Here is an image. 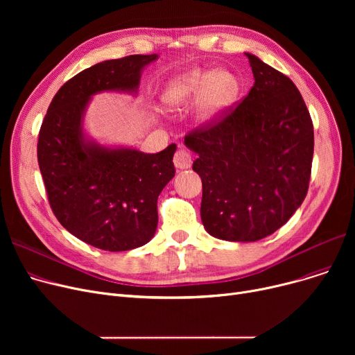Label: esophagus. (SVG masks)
Masks as SVG:
<instances>
[{"mask_svg":"<svg viewBox=\"0 0 355 355\" xmlns=\"http://www.w3.org/2000/svg\"><path fill=\"white\" fill-rule=\"evenodd\" d=\"M191 155L185 151V149H178L174 155V165L178 170H187L191 166Z\"/></svg>","mask_w":355,"mask_h":355,"instance_id":"obj_1","label":"esophagus"}]
</instances>
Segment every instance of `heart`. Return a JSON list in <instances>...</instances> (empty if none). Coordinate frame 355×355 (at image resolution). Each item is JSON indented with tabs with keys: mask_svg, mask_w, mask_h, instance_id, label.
<instances>
[{
	"mask_svg": "<svg viewBox=\"0 0 355 355\" xmlns=\"http://www.w3.org/2000/svg\"><path fill=\"white\" fill-rule=\"evenodd\" d=\"M240 79L226 69L193 67L175 74L161 92V103L168 110H182L194 101V118L202 125L216 122L237 101Z\"/></svg>",
	"mask_w": 355,
	"mask_h": 355,
	"instance_id": "1",
	"label": "heart"
}]
</instances>
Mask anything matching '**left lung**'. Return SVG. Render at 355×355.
<instances>
[{"label":"left lung","mask_w":355,"mask_h":355,"mask_svg":"<svg viewBox=\"0 0 355 355\" xmlns=\"http://www.w3.org/2000/svg\"><path fill=\"white\" fill-rule=\"evenodd\" d=\"M245 54L254 78L249 95L184 139L197 154L202 226L227 241H256L281 229L305 200L313 157V126L300 90Z\"/></svg>","instance_id":"1"}]
</instances>
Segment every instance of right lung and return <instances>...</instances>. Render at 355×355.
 Returning a JSON list of instances; mask_svg holds the SVG:
<instances>
[{"mask_svg":"<svg viewBox=\"0 0 355 355\" xmlns=\"http://www.w3.org/2000/svg\"><path fill=\"white\" fill-rule=\"evenodd\" d=\"M158 54L105 60L66 82L42 123L37 158L54 216L85 243L107 252L146 245L157 232V200L175 175V144L146 154L93 139L85 115L103 92L137 96L144 69Z\"/></svg>","mask_w":355,"mask_h":355,"instance_id":"right-lung-1","label":"right lung"}]
</instances>
